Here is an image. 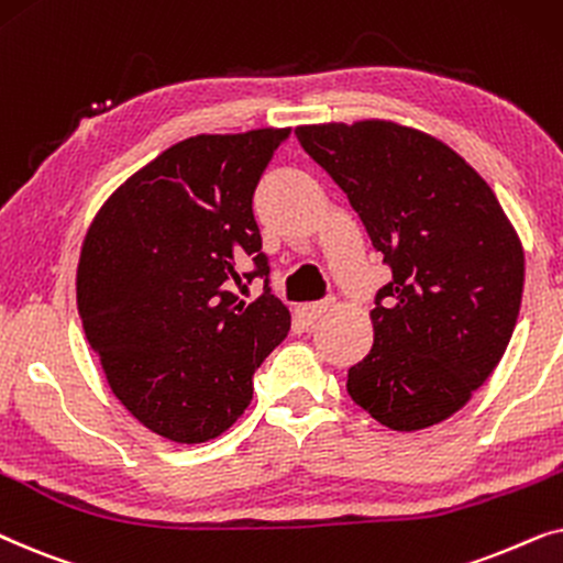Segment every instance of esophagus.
<instances>
[{"mask_svg": "<svg viewBox=\"0 0 563 563\" xmlns=\"http://www.w3.org/2000/svg\"><path fill=\"white\" fill-rule=\"evenodd\" d=\"M329 303L332 301H311V303H298L296 306V313H298V319L303 321V324H313V321H317L321 313H324L327 309H329Z\"/></svg>", "mask_w": 563, "mask_h": 563, "instance_id": "1", "label": "esophagus"}]
</instances>
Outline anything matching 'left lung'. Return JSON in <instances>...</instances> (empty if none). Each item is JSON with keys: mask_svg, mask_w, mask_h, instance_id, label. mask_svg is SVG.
<instances>
[{"mask_svg": "<svg viewBox=\"0 0 563 563\" xmlns=\"http://www.w3.org/2000/svg\"><path fill=\"white\" fill-rule=\"evenodd\" d=\"M296 136L394 275L373 347L347 371L352 401L391 430L443 422L497 368L520 313L526 257L497 195L443 141L388 120Z\"/></svg>", "mask_w": 563, "mask_h": 563, "instance_id": "1", "label": "left lung"}]
</instances>
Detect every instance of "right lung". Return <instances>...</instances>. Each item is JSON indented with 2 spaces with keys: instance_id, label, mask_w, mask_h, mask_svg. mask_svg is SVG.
I'll list each match as a JSON object with an SVG mask.
<instances>
[{
  "instance_id": "right-lung-1",
  "label": "right lung",
  "mask_w": 563,
  "mask_h": 563,
  "mask_svg": "<svg viewBox=\"0 0 563 563\" xmlns=\"http://www.w3.org/2000/svg\"><path fill=\"white\" fill-rule=\"evenodd\" d=\"M290 129L192 136L110 195L81 246L77 303L112 394L148 430L206 443L252 401L254 371L286 340L252 198ZM253 269L241 273L245 260ZM266 286L244 305L233 288Z\"/></svg>"
}]
</instances>
